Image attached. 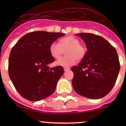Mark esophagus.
Returning a JSON list of instances; mask_svg holds the SVG:
<instances>
[{"label": "esophagus", "mask_w": 126, "mask_h": 126, "mask_svg": "<svg viewBox=\"0 0 126 126\" xmlns=\"http://www.w3.org/2000/svg\"><path fill=\"white\" fill-rule=\"evenodd\" d=\"M70 69V67H64V71H68Z\"/></svg>", "instance_id": "1"}]
</instances>
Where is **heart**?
Returning <instances> with one entry per match:
<instances>
[{
    "instance_id": "obj_1",
    "label": "heart",
    "mask_w": 126,
    "mask_h": 126,
    "mask_svg": "<svg viewBox=\"0 0 126 126\" xmlns=\"http://www.w3.org/2000/svg\"><path fill=\"white\" fill-rule=\"evenodd\" d=\"M50 52L55 59H59L63 55L66 50V56L56 62V65L68 67L73 65L77 60L83 59L86 55V50L80 41L73 36H67L62 38L58 42L51 43L49 48Z\"/></svg>"
}]
</instances>
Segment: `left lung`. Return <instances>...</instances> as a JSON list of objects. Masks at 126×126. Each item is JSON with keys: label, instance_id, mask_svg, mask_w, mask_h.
Returning a JSON list of instances; mask_svg holds the SVG:
<instances>
[{"label": "left lung", "instance_id": "left-lung-1", "mask_svg": "<svg viewBox=\"0 0 126 126\" xmlns=\"http://www.w3.org/2000/svg\"><path fill=\"white\" fill-rule=\"evenodd\" d=\"M77 35L83 39L88 50L78 65L71 68L73 86L81 96L101 98L110 92L116 82L120 70L118 54L102 36L85 33Z\"/></svg>", "mask_w": 126, "mask_h": 126}]
</instances>
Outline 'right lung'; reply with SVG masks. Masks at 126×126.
Segmentation results:
<instances>
[{"label":"right lung","mask_w":126,"mask_h":126,"mask_svg":"<svg viewBox=\"0 0 126 126\" xmlns=\"http://www.w3.org/2000/svg\"><path fill=\"white\" fill-rule=\"evenodd\" d=\"M64 34L37 31L27 33L13 47L9 58L8 72L14 87L23 98L36 102L54 92L64 74L62 66L50 68L55 61L49 48Z\"/></svg>","instance_id":"add662e5"}]
</instances>
